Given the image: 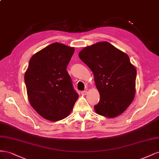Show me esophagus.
Here are the masks:
<instances>
[{
    "label": "esophagus",
    "instance_id": "34e87169",
    "mask_svg": "<svg viewBox=\"0 0 159 159\" xmlns=\"http://www.w3.org/2000/svg\"><path fill=\"white\" fill-rule=\"evenodd\" d=\"M87 94V91H82L81 92V94L83 95V96H84V95H86Z\"/></svg>",
    "mask_w": 159,
    "mask_h": 159
}]
</instances>
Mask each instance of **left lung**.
I'll use <instances>...</instances> for the list:
<instances>
[{
  "instance_id": "1",
  "label": "left lung",
  "mask_w": 159,
  "mask_h": 159,
  "mask_svg": "<svg viewBox=\"0 0 159 159\" xmlns=\"http://www.w3.org/2000/svg\"><path fill=\"white\" fill-rule=\"evenodd\" d=\"M79 57L94 75L100 94L94 107L97 114L114 118L123 113L136 93L137 70L128 54L104 41L84 47Z\"/></svg>"
}]
</instances>
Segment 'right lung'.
I'll list each match as a JSON object with an SVG mask.
<instances>
[{
	"instance_id": "add662e5",
	"label": "right lung",
	"mask_w": 159,
	"mask_h": 159,
	"mask_svg": "<svg viewBox=\"0 0 159 159\" xmlns=\"http://www.w3.org/2000/svg\"><path fill=\"white\" fill-rule=\"evenodd\" d=\"M75 48L54 43L30 58L25 74L29 101L44 119L55 122L70 115L79 94L66 66Z\"/></svg>"
}]
</instances>
